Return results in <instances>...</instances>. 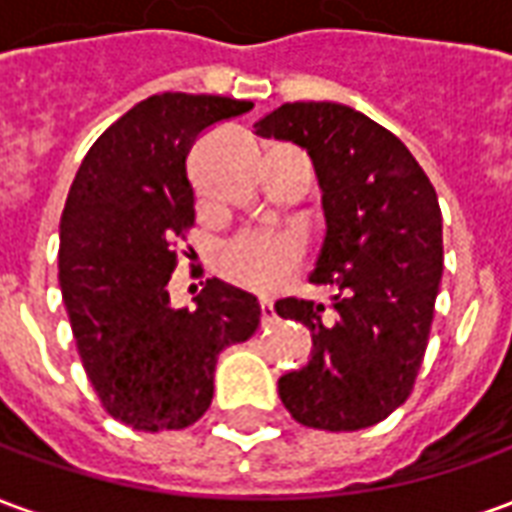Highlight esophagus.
Here are the masks:
<instances>
[{
  "label": "esophagus",
  "instance_id": "34e87169",
  "mask_svg": "<svg viewBox=\"0 0 512 512\" xmlns=\"http://www.w3.org/2000/svg\"><path fill=\"white\" fill-rule=\"evenodd\" d=\"M260 321H263L266 329L277 323V312H274V304H271V301H260Z\"/></svg>",
  "mask_w": 512,
  "mask_h": 512
}]
</instances>
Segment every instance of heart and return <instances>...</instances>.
<instances>
[{
    "mask_svg": "<svg viewBox=\"0 0 512 512\" xmlns=\"http://www.w3.org/2000/svg\"><path fill=\"white\" fill-rule=\"evenodd\" d=\"M307 257V244L290 230L244 233L224 246L216 257V271L230 285L257 296H271L288 282Z\"/></svg>",
    "mask_w": 512,
    "mask_h": 512,
    "instance_id": "obj_1",
    "label": "heart"
}]
</instances>
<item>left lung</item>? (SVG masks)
<instances>
[{"instance_id": "left-lung-1", "label": "left lung", "mask_w": 512, "mask_h": 512, "mask_svg": "<svg viewBox=\"0 0 512 512\" xmlns=\"http://www.w3.org/2000/svg\"><path fill=\"white\" fill-rule=\"evenodd\" d=\"M255 128L315 161L326 238L310 282L334 288L329 310L274 304L315 345L310 365L279 378V397L304 428H370L414 392L428 348L444 266L436 189L392 131L348 106L282 104Z\"/></svg>"}]
</instances>
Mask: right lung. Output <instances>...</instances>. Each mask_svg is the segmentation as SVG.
<instances>
[{"label":"right lung","mask_w":512,"mask_h":512,"mask_svg":"<svg viewBox=\"0 0 512 512\" xmlns=\"http://www.w3.org/2000/svg\"><path fill=\"white\" fill-rule=\"evenodd\" d=\"M252 106L150 95L95 139L71 183L60 222L62 301L95 395L128 428L194 425L211 406L219 354L260 326L255 296L219 279L205 282L194 310H175L167 290L178 241L197 216L191 145Z\"/></svg>","instance_id":"right-lung-1"}]
</instances>
